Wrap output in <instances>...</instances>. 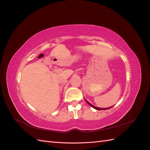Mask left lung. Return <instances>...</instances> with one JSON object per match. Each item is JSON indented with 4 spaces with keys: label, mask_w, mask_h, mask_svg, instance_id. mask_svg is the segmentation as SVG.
<instances>
[{
    "label": "left lung",
    "mask_w": 150,
    "mask_h": 150,
    "mask_svg": "<svg viewBox=\"0 0 150 150\" xmlns=\"http://www.w3.org/2000/svg\"><path fill=\"white\" fill-rule=\"evenodd\" d=\"M86 101L87 102V103L90 105V106H91L92 108H95V109H96V110H108V109H110V108H111V107H110V108H98V107H96V106H93V105H92V104H91L90 103H89V102H88L86 100Z\"/></svg>",
    "instance_id": "obj_1"
}]
</instances>
